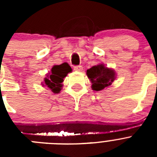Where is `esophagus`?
<instances>
[{
	"label": "esophagus",
	"instance_id": "esophagus-1",
	"mask_svg": "<svg viewBox=\"0 0 157 157\" xmlns=\"http://www.w3.org/2000/svg\"><path fill=\"white\" fill-rule=\"evenodd\" d=\"M74 70L75 71H82V66H75Z\"/></svg>",
	"mask_w": 157,
	"mask_h": 157
}]
</instances>
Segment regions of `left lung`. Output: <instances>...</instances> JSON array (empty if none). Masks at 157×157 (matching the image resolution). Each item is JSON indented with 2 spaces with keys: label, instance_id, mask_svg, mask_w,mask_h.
<instances>
[{
  "label": "left lung",
  "instance_id": "obj_1",
  "mask_svg": "<svg viewBox=\"0 0 157 157\" xmlns=\"http://www.w3.org/2000/svg\"><path fill=\"white\" fill-rule=\"evenodd\" d=\"M87 77L90 80L93 90L101 91L110 86L116 78V72L104 63H99L86 71Z\"/></svg>",
  "mask_w": 157,
  "mask_h": 157
}]
</instances>
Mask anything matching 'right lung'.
I'll return each mask as SVG.
<instances>
[{
  "label": "right lung",
  "mask_w": 157,
  "mask_h": 157,
  "mask_svg": "<svg viewBox=\"0 0 157 157\" xmlns=\"http://www.w3.org/2000/svg\"><path fill=\"white\" fill-rule=\"evenodd\" d=\"M71 71V67L67 63L54 65L50 71L45 75L46 76L44 78L41 85L49 89L53 94H59L63 87V78Z\"/></svg>",
  "instance_id": "1"
}]
</instances>
